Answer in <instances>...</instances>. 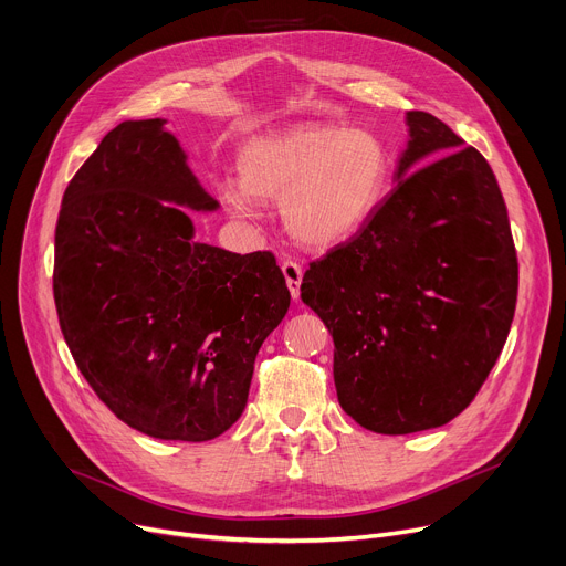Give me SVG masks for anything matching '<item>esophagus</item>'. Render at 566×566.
I'll use <instances>...</instances> for the list:
<instances>
[{
    "mask_svg": "<svg viewBox=\"0 0 566 566\" xmlns=\"http://www.w3.org/2000/svg\"><path fill=\"white\" fill-rule=\"evenodd\" d=\"M282 273H284V280H286V286H289L291 295H293V301H298L301 282H303V265L286 259V261H282Z\"/></svg>",
    "mask_w": 566,
    "mask_h": 566,
    "instance_id": "34e87169",
    "label": "esophagus"
}]
</instances>
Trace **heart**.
Instances as JSON below:
<instances>
[{"label":"heart","mask_w":566,"mask_h":566,"mask_svg":"<svg viewBox=\"0 0 566 566\" xmlns=\"http://www.w3.org/2000/svg\"><path fill=\"white\" fill-rule=\"evenodd\" d=\"M238 178H224L220 199L250 216L256 199L280 201L286 231L307 248H333L358 233L390 188L392 156L376 133L298 126L248 142Z\"/></svg>","instance_id":"b5f03b06"}]
</instances>
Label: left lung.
Segmentation results:
<instances>
[{"instance_id": "obj_1", "label": "left lung", "mask_w": 566, "mask_h": 566, "mask_svg": "<svg viewBox=\"0 0 566 566\" xmlns=\"http://www.w3.org/2000/svg\"><path fill=\"white\" fill-rule=\"evenodd\" d=\"M406 126L397 186L301 284L335 342L339 406L385 436L442 427L470 406L518 293L507 206L484 156L429 112H408Z\"/></svg>"}]
</instances>
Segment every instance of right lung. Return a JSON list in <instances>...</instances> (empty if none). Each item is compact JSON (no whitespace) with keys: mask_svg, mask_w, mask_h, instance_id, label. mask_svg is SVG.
<instances>
[{"mask_svg":"<svg viewBox=\"0 0 566 566\" xmlns=\"http://www.w3.org/2000/svg\"><path fill=\"white\" fill-rule=\"evenodd\" d=\"M165 124H118L73 176L54 231V305L77 369L118 420L203 442L241 418L291 293L271 252L195 241L178 206L220 203Z\"/></svg>","mask_w":566,"mask_h":566,"instance_id":"1","label":"right lung"}]
</instances>
